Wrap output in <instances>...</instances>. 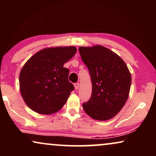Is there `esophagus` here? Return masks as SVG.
<instances>
[{"instance_id": "obj_1", "label": "esophagus", "mask_w": 156, "mask_h": 156, "mask_svg": "<svg viewBox=\"0 0 156 156\" xmlns=\"http://www.w3.org/2000/svg\"><path fill=\"white\" fill-rule=\"evenodd\" d=\"M79 87H80V84H79V83H75V84H74V88H75L76 90H77L79 89Z\"/></svg>"}]
</instances>
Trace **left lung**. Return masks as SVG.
Listing matches in <instances>:
<instances>
[{
    "label": "left lung",
    "instance_id": "8db88e82",
    "mask_svg": "<svg viewBox=\"0 0 156 156\" xmlns=\"http://www.w3.org/2000/svg\"><path fill=\"white\" fill-rule=\"evenodd\" d=\"M81 57L90 74L92 92L82 104L94 119L106 121L120 112L129 97L131 76L120 57L104 47H80Z\"/></svg>",
    "mask_w": 156,
    "mask_h": 156
}]
</instances>
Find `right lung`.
I'll use <instances>...</instances> for the list:
<instances>
[{
  "mask_svg": "<svg viewBox=\"0 0 156 156\" xmlns=\"http://www.w3.org/2000/svg\"><path fill=\"white\" fill-rule=\"evenodd\" d=\"M75 47L45 48L25 64L20 74L21 95L27 106L41 114L58 112L67 101L74 85L63 67L75 55Z\"/></svg>",
  "mask_w": 156,
  "mask_h": 156,
  "instance_id": "add662e5",
  "label": "right lung"
}]
</instances>
